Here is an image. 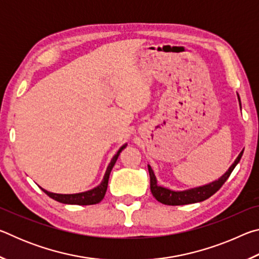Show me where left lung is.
Returning a JSON list of instances; mask_svg holds the SVG:
<instances>
[{
    "label": "left lung",
    "instance_id": "1",
    "mask_svg": "<svg viewBox=\"0 0 259 259\" xmlns=\"http://www.w3.org/2000/svg\"><path fill=\"white\" fill-rule=\"evenodd\" d=\"M238 99L240 102L239 95H238ZM242 154H243V151L240 153L239 156L235 159L234 163L230 166V169L227 170V171L223 175L218 181L209 183L207 185H203V186L190 188V190H185V191H171L169 190V188L157 185V181H156L154 171H153L151 165L148 164L147 166H148V172H150L152 194L157 201H159V202L163 204H168V205H183V204L201 202V201L207 200L210 198V196L213 195L223 185H224V183L229 179L230 175L235 168V165L239 163Z\"/></svg>",
    "mask_w": 259,
    "mask_h": 259
}]
</instances>
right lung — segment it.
<instances>
[{"instance_id":"right-lung-1","label":"right lung","mask_w":259,"mask_h":259,"mask_svg":"<svg viewBox=\"0 0 259 259\" xmlns=\"http://www.w3.org/2000/svg\"><path fill=\"white\" fill-rule=\"evenodd\" d=\"M126 147L125 145L122 146L115 155L113 156V159L111 161V163L108 164L106 172H105L104 179L102 183L99 184L97 187L93 188V190L87 191V192H82V193H75V194H57V193H52V192H48L46 190H43L41 187V190L46 193L48 196H50L51 199H54L56 201H58L60 203H65V204H78V205H89V204H96L99 203L100 201L104 199L105 193L107 191V185H108V178H109V174H111L112 169L115 162L119 157L120 153L124 150Z\"/></svg>"}]
</instances>
